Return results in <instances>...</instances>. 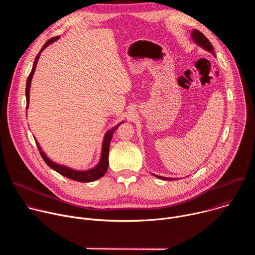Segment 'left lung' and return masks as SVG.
I'll use <instances>...</instances> for the list:
<instances>
[{
    "instance_id": "1",
    "label": "left lung",
    "mask_w": 255,
    "mask_h": 255,
    "mask_svg": "<svg viewBox=\"0 0 255 255\" xmlns=\"http://www.w3.org/2000/svg\"><path fill=\"white\" fill-rule=\"evenodd\" d=\"M192 38L194 39V41H195L199 46H201L203 49L209 51L210 53H212V54L215 56L214 47L212 46L211 42L207 39V37H206V36H205L203 33H201L199 30L194 29V30L192 31ZM154 175H155L156 177H158V178H161V179H167V180H172V179H174V178H170V177L159 176V175H156V174H154Z\"/></svg>"
}]
</instances>
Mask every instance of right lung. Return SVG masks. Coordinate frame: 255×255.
Here are the masks:
<instances>
[{
	"instance_id": "add662e5",
	"label": "right lung",
	"mask_w": 255,
	"mask_h": 255,
	"mask_svg": "<svg viewBox=\"0 0 255 255\" xmlns=\"http://www.w3.org/2000/svg\"><path fill=\"white\" fill-rule=\"evenodd\" d=\"M59 38V36H56V37H53L51 39H49L44 45L43 47L41 48L40 52L37 54V56H36L35 58V61H34V64H33V67H32V70L30 72V75L27 79V83H26V109H28L29 107V93H30V86H31V81H32V77L34 75V71L36 69V64H37L38 62V59L40 57V53L51 43H53L54 41H56L57 39ZM27 115V114H26ZM124 122H121L119 123L118 125H116L115 127H113L112 129L108 130L105 134V137H104V140H103V144H102V153H101V158H100V161L99 163L91 168V169H88V170H77V169H72L70 167H67L65 165H61V164H58V163H55L53 162L51 159H49L46 154L42 151L41 147L39 143L37 142V140H35L36 142V145H37L38 147V150L43 158V160L45 161V163L51 167L53 170L57 171L58 173H60L61 175L67 177V178H70V179H74V180H77V181H81V183H90V181H94V180H97L99 179L100 177H102L107 169H108V166H109V148H110V142H111V139L113 137V133L117 130V128Z\"/></svg>"
}]
</instances>
